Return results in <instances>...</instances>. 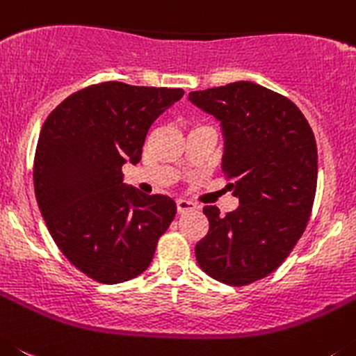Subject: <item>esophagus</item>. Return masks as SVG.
Wrapping results in <instances>:
<instances>
[{"mask_svg":"<svg viewBox=\"0 0 356 356\" xmlns=\"http://www.w3.org/2000/svg\"><path fill=\"white\" fill-rule=\"evenodd\" d=\"M198 209V206L195 202L191 200H184V198H179L177 200V211L179 214H184V213H190V211Z\"/></svg>","mask_w":356,"mask_h":356,"instance_id":"1","label":"esophagus"}]
</instances>
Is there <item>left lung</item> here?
Instances as JSON below:
<instances>
[{
    "label": "left lung",
    "mask_w": 356,
    "mask_h": 356,
    "mask_svg": "<svg viewBox=\"0 0 356 356\" xmlns=\"http://www.w3.org/2000/svg\"><path fill=\"white\" fill-rule=\"evenodd\" d=\"M222 122V168L239 207H204L209 230L195 246L202 270L229 286L273 273L302 238L318 184V147L307 118L284 95L252 81L191 92Z\"/></svg>",
    "instance_id": "1"
}]
</instances>
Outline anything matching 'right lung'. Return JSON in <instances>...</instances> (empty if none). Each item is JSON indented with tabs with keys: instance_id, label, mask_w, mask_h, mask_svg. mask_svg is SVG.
I'll return each instance as SVG.
<instances>
[{
	"instance_id": "obj_1",
	"label": "right lung",
	"mask_w": 356,
	"mask_h": 356,
	"mask_svg": "<svg viewBox=\"0 0 356 356\" xmlns=\"http://www.w3.org/2000/svg\"><path fill=\"white\" fill-rule=\"evenodd\" d=\"M182 88L97 83L49 113L38 136L33 186L51 238L86 277L120 284L138 277L175 216L166 195L122 182L124 163L142 159L156 118Z\"/></svg>"
}]
</instances>
